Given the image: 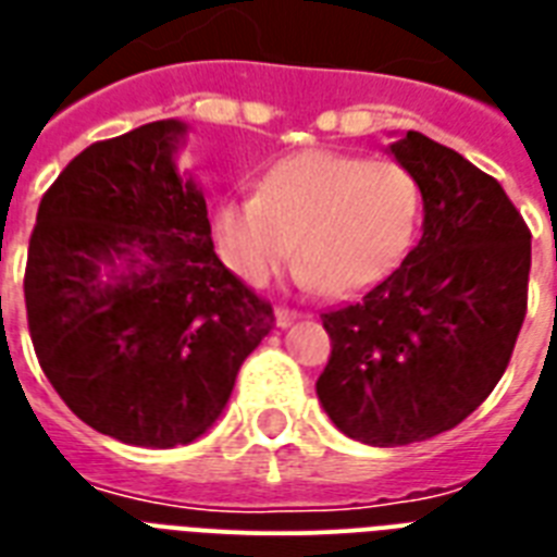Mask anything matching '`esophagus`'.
Segmentation results:
<instances>
[{
  "label": "esophagus",
  "mask_w": 557,
  "mask_h": 557,
  "mask_svg": "<svg viewBox=\"0 0 557 557\" xmlns=\"http://www.w3.org/2000/svg\"><path fill=\"white\" fill-rule=\"evenodd\" d=\"M304 312H297V309H288V306H277V323L280 326H288L292 321H297Z\"/></svg>",
  "instance_id": "obj_1"
}]
</instances>
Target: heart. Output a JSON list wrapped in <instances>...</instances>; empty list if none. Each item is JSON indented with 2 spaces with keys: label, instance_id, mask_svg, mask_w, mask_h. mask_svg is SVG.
<instances>
[{
  "label": "heart",
  "instance_id": "heart-1",
  "mask_svg": "<svg viewBox=\"0 0 557 557\" xmlns=\"http://www.w3.org/2000/svg\"><path fill=\"white\" fill-rule=\"evenodd\" d=\"M422 187L396 161H370L332 150L280 159L257 196L219 213L227 265L262 286L295 253L300 277L330 295L364 292L396 269L413 243Z\"/></svg>",
  "mask_w": 557,
  "mask_h": 557
}]
</instances>
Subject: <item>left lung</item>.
Segmentation results:
<instances>
[{
	"instance_id": "8db88e82",
	"label": "left lung",
	"mask_w": 557,
	"mask_h": 557,
	"mask_svg": "<svg viewBox=\"0 0 557 557\" xmlns=\"http://www.w3.org/2000/svg\"><path fill=\"white\" fill-rule=\"evenodd\" d=\"M389 152L422 187V236L361 300L321 314L332 352L318 379L332 422L379 448L483 405L515 352L532 269V231L497 178L422 133Z\"/></svg>"
}]
</instances>
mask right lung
I'll use <instances>...</instances> for the list:
<instances>
[{
    "label": "right lung",
    "mask_w": 557,
    "mask_h": 557,
    "mask_svg": "<svg viewBox=\"0 0 557 557\" xmlns=\"http://www.w3.org/2000/svg\"><path fill=\"white\" fill-rule=\"evenodd\" d=\"M182 133L156 121L74 156L39 201L22 283L51 387L89 428L144 448L208 431L274 326L213 251L205 196L173 164Z\"/></svg>",
    "instance_id": "right-lung-1"
}]
</instances>
